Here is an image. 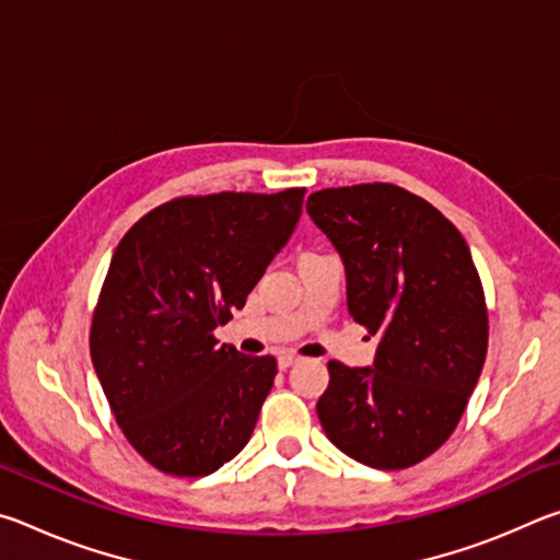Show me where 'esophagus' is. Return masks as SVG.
Segmentation results:
<instances>
[{
	"label": "esophagus",
	"mask_w": 560,
	"mask_h": 560,
	"mask_svg": "<svg viewBox=\"0 0 560 560\" xmlns=\"http://www.w3.org/2000/svg\"><path fill=\"white\" fill-rule=\"evenodd\" d=\"M299 355H293V353H281L279 355V371H289L291 365H296L299 363Z\"/></svg>",
	"instance_id": "obj_1"
}]
</instances>
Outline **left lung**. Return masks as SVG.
Returning <instances> with one entry per match:
<instances>
[{
	"instance_id": "left-lung-1",
	"label": "left lung",
	"mask_w": 560,
	"mask_h": 560,
	"mask_svg": "<svg viewBox=\"0 0 560 560\" xmlns=\"http://www.w3.org/2000/svg\"><path fill=\"white\" fill-rule=\"evenodd\" d=\"M306 210L343 259L348 314L377 336L373 368L328 363L320 428L368 467H412L450 440L485 368L469 246L428 200L387 183L320 189Z\"/></svg>"
}]
</instances>
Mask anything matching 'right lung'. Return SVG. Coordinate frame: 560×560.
<instances>
[{"label":"right lung","mask_w":560,"mask_h":560,"mask_svg":"<svg viewBox=\"0 0 560 560\" xmlns=\"http://www.w3.org/2000/svg\"><path fill=\"white\" fill-rule=\"evenodd\" d=\"M303 187L177 197L122 236L91 324V360L122 434L155 469L207 477L249 442L277 360L217 346L289 242Z\"/></svg>","instance_id":"add662e5"}]
</instances>
